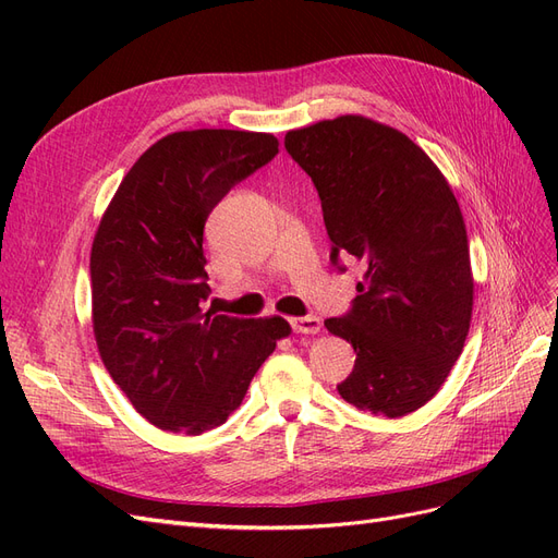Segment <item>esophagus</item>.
<instances>
[{"mask_svg":"<svg viewBox=\"0 0 558 558\" xmlns=\"http://www.w3.org/2000/svg\"><path fill=\"white\" fill-rule=\"evenodd\" d=\"M291 326H293V330L300 332V335H316V332H320V318H318V316L291 318Z\"/></svg>","mask_w":558,"mask_h":558,"instance_id":"1","label":"esophagus"}]
</instances>
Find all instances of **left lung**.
<instances>
[{
    "instance_id": "1",
    "label": "left lung",
    "mask_w": 558,
    "mask_h": 558,
    "mask_svg": "<svg viewBox=\"0 0 558 558\" xmlns=\"http://www.w3.org/2000/svg\"><path fill=\"white\" fill-rule=\"evenodd\" d=\"M283 146L316 185L330 260L363 267L351 312L326 320L356 351L337 391L388 418L416 412L459 361L475 295L449 181L408 134L359 113L289 130Z\"/></svg>"
}]
</instances>
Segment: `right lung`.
<instances>
[{"label": "right lung", "mask_w": 558, "mask_h": 558, "mask_svg": "<svg viewBox=\"0 0 558 558\" xmlns=\"http://www.w3.org/2000/svg\"><path fill=\"white\" fill-rule=\"evenodd\" d=\"M277 154L279 140L269 132H172L130 167L97 226V351L132 408L162 430L199 435L226 424L258 367L291 335L281 316L202 310L207 216Z\"/></svg>", "instance_id": "obj_1"}]
</instances>
